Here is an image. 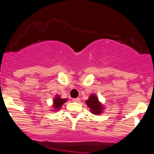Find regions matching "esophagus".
Masks as SVG:
<instances>
[{"label":"esophagus","mask_w":154,"mask_h":154,"mask_svg":"<svg viewBox=\"0 0 154 154\" xmlns=\"http://www.w3.org/2000/svg\"><path fill=\"white\" fill-rule=\"evenodd\" d=\"M72 100H73L74 102H79V101H80V98H72Z\"/></svg>","instance_id":"1"}]
</instances>
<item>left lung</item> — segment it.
<instances>
[{
  "label": "left lung",
  "mask_w": 154,
  "mask_h": 154,
  "mask_svg": "<svg viewBox=\"0 0 154 154\" xmlns=\"http://www.w3.org/2000/svg\"><path fill=\"white\" fill-rule=\"evenodd\" d=\"M88 106L91 109V112L94 114H99L102 112L103 106L98 101V98L95 95H91L89 99L86 101Z\"/></svg>",
  "instance_id": "8db88e82"
}]
</instances>
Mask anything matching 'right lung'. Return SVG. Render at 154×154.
Masks as SVG:
<instances>
[{"label":"right lung","instance_id":"obj_1","mask_svg":"<svg viewBox=\"0 0 154 154\" xmlns=\"http://www.w3.org/2000/svg\"><path fill=\"white\" fill-rule=\"evenodd\" d=\"M66 101V99H62V98H60L59 96L56 97V98L54 99V106L56 109H59V108H61V106H62Z\"/></svg>","mask_w":154,"mask_h":154}]
</instances>
